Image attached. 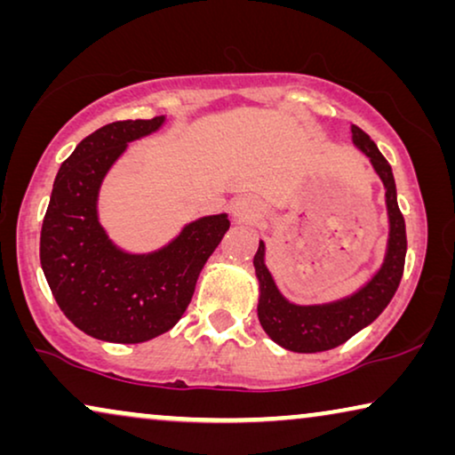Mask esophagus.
I'll use <instances>...</instances> for the list:
<instances>
[{
  "mask_svg": "<svg viewBox=\"0 0 455 455\" xmlns=\"http://www.w3.org/2000/svg\"><path fill=\"white\" fill-rule=\"evenodd\" d=\"M260 213V204L252 196H238L232 203V217L235 221L254 220Z\"/></svg>",
  "mask_w": 455,
  "mask_h": 455,
  "instance_id": "obj_1",
  "label": "esophagus"
}]
</instances>
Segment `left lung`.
Listing matches in <instances>:
<instances>
[{
  "label": "left lung",
  "mask_w": 455,
  "mask_h": 455,
  "mask_svg": "<svg viewBox=\"0 0 455 455\" xmlns=\"http://www.w3.org/2000/svg\"><path fill=\"white\" fill-rule=\"evenodd\" d=\"M352 142L369 157L385 186L389 235L383 263L375 275L350 296L325 304H294L279 291L267 269L265 242L260 240L252 260L259 279V321L265 333L285 350L313 354L341 346L383 313L400 285L406 260V223L397 207L394 172L371 136L358 126H352Z\"/></svg>",
  "instance_id": "8db88e82"
}]
</instances>
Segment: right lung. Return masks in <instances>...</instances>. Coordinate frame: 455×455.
Returning a JSON list of instances; mask_svg holds the SVG:
<instances>
[{"label": "right lung", "instance_id": "1", "mask_svg": "<svg viewBox=\"0 0 455 455\" xmlns=\"http://www.w3.org/2000/svg\"><path fill=\"white\" fill-rule=\"evenodd\" d=\"M165 124L124 120L78 142L55 176L41 228V267L68 319L91 338L140 344L182 319L204 263L229 229L228 213L198 217L153 252H126L99 221V190L128 142Z\"/></svg>", "mask_w": 455, "mask_h": 455}]
</instances>
